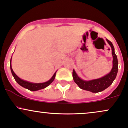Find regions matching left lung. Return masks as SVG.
Returning a JSON list of instances; mask_svg holds the SVG:
<instances>
[{"label": "left lung", "instance_id": "left-lung-1", "mask_svg": "<svg viewBox=\"0 0 128 128\" xmlns=\"http://www.w3.org/2000/svg\"><path fill=\"white\" fill-rule=\"evenodd\" d=\"M106 41L112 48V54L113 57V61H112L113 65H112V70L108 74L105 75L102 78L90 80H85L82 79L78 76L75 70H72V77H73L74 81L79 86V87L82 90H87L92 93H98L102 92L110 86L116 78L118 70L117 57L115 53V49L113 44L108 39H106Z\"/></svg>", "mask_w": 128, "mask_h": 128}]
</instances>
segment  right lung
<instances>
[{
	"mask_svg": "<svg viewBox=\"0 0 128 128\" xmlns=\"http://www.w3.org/2000/svg\"><path fill=\"white\" fill-rule=\"evenodd\" d=\"M10 70L11 71H12V75L14 77L15 80L17 82V83L18 84H20V86H22V87L28 89V90H30V91H37V90L43 89L44 88L47 87L48 86H49V85L53 82L55 78H56V72H57V71H56V72L54 74L52 77L49 80L46 81V82H42V83H33V82H28V81L24 80H23V79H21L14 73L12 67V58H11L10 60Z\"/></svg>",
	"mask_w": 128,
	"mask_h": 128,
	"instance_id": "obj_1",
	"label": "right lung"
}]
</instances>
